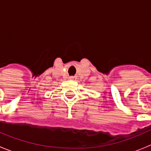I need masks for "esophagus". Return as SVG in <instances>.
<instances>
[{
    "mask_svg": "<svg viewBox=\"0 0 151 151\" xmlns=\"http://www.w3.org/2000/svg\"><path fill=\"white\" fill-rule=\"evenodd\" d=\"M72 78V79H73V78H74V77H71V78Z\"/></svg>",
    "mask_w": 151,
    "mask_h": 151,
    "instance_id": "esophagus-1",
    "label": "esophagus"
}]
</instances>
